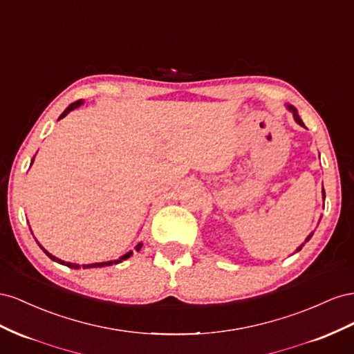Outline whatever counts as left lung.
Listing matches in <instances>:
<instances>
[{
    "label": "left lung",
    "mask_w": 354,
    "mask_h": 354,
    "mask_svg": "<svg viewBox=\"0 0 354 354\" xmlns=\"http://www.w3.org/2000/svg\"><path fill=\"white\" fill-rule=\"evenodd\" d=\"M286 108H288V109L290 111V113H292V115H294V120L297 121V123H298L299 126H302V127H306V124H304V123H302V120H301V117L298 115V111H297V108H295V106H292V105H289V104H286ZM319 157H320V156H319ZM325 197H326V196H325V189H323V188H322V198H323V200H325ZM320 219H322V216H320ZM313 234H315V233H311V234H308V237L306 239V241H304V243H301V245H299V246L297 248V250L294 252V254H297V252H299V250L302 249V246H304V245L307 243V241H308V240H310V239L313 237Z\"/></svg>",
    "instance_id": "1"
}]
</instances>
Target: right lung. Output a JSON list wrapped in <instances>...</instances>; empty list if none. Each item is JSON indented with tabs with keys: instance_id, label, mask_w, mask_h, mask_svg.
Here are the masks:
<instances>
[{
	"instance_id": "right-lung-1",
	"label": "right lung",
	"mask_w": 354,
	"mask_h": 354,
	"mask_svg": "<svg viewBox=\"0 0 354 354\" xmlns=\"http://www.w3.org/2000/svg\"><path fill=\"white\" fill-rule=\"evenodd\" d=\"M83 104H84V100H83V99H82V100H77V102H74V104H71V105L64 111V113L60 114L59 120H60V118H64V117H66V115L71 113V111L75 109V108H78V106H82ZM34 158H35V157H34ZM34 158L31 160V166H32V163H34ZM29 230H31V228H29ZM31 233H32V231H31ZM35 241H37V239H35ZM37 243H38V246H39V248L43 249V252H44V254H46L50 259L55 261V262H59V264H62V266H66V267H69V268H74V270H80L82 267H83V268H97V267H106V266H113V264H120V262H123L124 259H127V258H130V257L133 255V250H130V252H127V254H124L123 257H120L118 259H114V261L95 262V264H83V266H80V264H75V262H66V261H62V259L56 258L55 255L50 254V252H47L41 245H39V241H37ZM140 248H142V243H138V245L135 246V250H136V252H139V250H140Z\"/></svg>"
}]
</instances>
